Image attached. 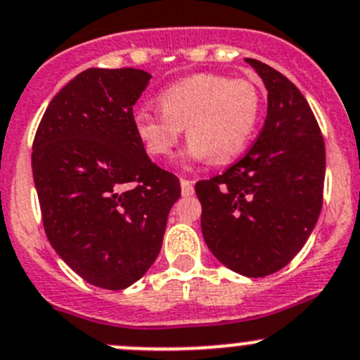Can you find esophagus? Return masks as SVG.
<instances>
[{
	"label": "esophagus",
	"instance_id": "1",
	"mask_svg": "<svg viewBox=\"0 0 360 360\" xmlns=\"http://www.w3.org/2000/svg\"><path fill=\"white\" fill-rule=\"evenodd\" d=\"M180 185H181V194H184V195H191L192 192H194V181H192V180L181 179Z\"/></svg>",
	"mask_w": 360,
	"mask_h": 360
}]
</instances>
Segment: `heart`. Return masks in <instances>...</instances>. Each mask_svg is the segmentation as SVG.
<instances>
[{"mask_svg": "<svg viewBox=\"0 0 360 360\" xmlns=\"http://www.w3.org/2000/svg\"><path fill=\"white\" fill-rule=\"evenodd\" d=\"M161 113L138 110L134 129L148 155L168 159L187 133L188 158L226 165L247 148L259 115V89L245 78L199 73L184 78L159 94Z\"/></svg>", "mask_w": 360, "mask_h": 360, "instance_id": "1", "label": "heart"}]
</instances>
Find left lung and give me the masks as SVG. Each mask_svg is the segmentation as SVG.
<instances>
[{
	"instance_id": "8db88e82",
	"label": "left lung",
	"mask_w": 360,
	"mask_h": 360,
	"mask_svg": "<svg viewBox=\"0 0 360 360\" xmlns=\"http://www.w3.org/2000/svg\"><path fill=\"white\" fill-rule=\"evenodd\" d=\"M268 89V117L247 154L195 184L201 231L212 254L240 275L268 276L289 264L315 227L323 201L326 145L300 89L247 59Z\"/></svg>"
}]
</instances>
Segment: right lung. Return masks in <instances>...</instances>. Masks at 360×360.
<instances>
[{
  "label": "right lung",
  "mask_w": 360,
  "mask_h": 360,
  "mask_svg": "<svg viewBox=\"0 0 360 360\" xmlns=\"http://www.w3.org/2000/svg\"><path fill=\"white\" fill-rule=\"evenodd\" d=\"M150 73L89 68L54 96L33 141L45 234L85 282L129 287L158 257L180 180L148 159L134 103Z\"/></svg>",
  "instance_id": "right-lung-1"
}]
</instances>
